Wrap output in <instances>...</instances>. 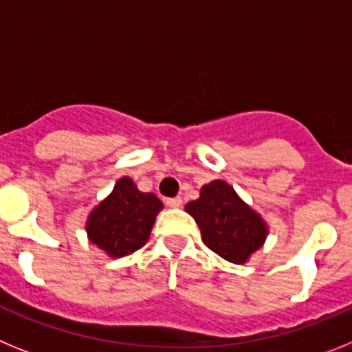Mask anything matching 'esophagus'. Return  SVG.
I'll list each match as a JSON object with an SVG mask.
<instances>
[{"mask_svg": "<svg viewBox=\"0 0 352 352\" xmlns=\"http://www.w3.org/2000/svg\"><path fill=\"white\" fill-rule=\"evenodd\" d=\"M182 197H169V199H166V204L169 208H179L182 206Z\"/></svg>", "mask_w": 352, "mask_h": 352, "instance_id": "34e87169", "label": "esophagus"}]
</instances>
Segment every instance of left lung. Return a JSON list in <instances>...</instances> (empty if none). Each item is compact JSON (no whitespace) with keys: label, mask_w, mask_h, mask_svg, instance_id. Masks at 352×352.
<instances>
[{"label":"left lung","mask_w":352,"mask_h":352,"mask_svg":"<svg viewBox=\"0 0 352 352\" xmlns=\"http://www.w3.org/2000/svg\"><path fill=\"white\" fill-rule=\"evenodd\" d=\"M185 210L195 219L204 245L234 264H243L268 234L264 220L222 179L204 185L201 197Z\"/></svg>","instance_id":"8db88e82"}]
</instances>
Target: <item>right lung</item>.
Here are the masks:
<instances>
[{"mask_svg":"<svg viewBox=\"0 0 352 352\" xmlns=\"http://www.w3.org/2000/svg\"><path fill=\"white\" fill-rule=\"evenodd\" d=\"M162 208L157 195L138 190L132 179L121 178L111 195L91 211L86 231L91 243L111 257L129 256L148 241Z\"/></svg>","mask_w":352,"mask_h":352,"instance_id":"add662e5","label":"right lung"}]
</instances>
